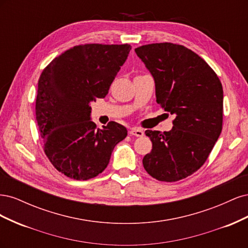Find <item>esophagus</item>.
Here are the masks:
<instances>
[{
  "mask_svg": "<svg viewBox=\"0 0 248 248\" xmlns=\"http://www.w3.org/2000/svg\"><path fill=\"white\" fill-rule=\"evenodd\" d=\"M129 134L130 136H133V137H138V138H141L144 137V131H142L141 129H139V128H131L129 130Z\"/></svg>",
  "mask_w": 248,
  "mask_h": 248,
  "instance_id": "esophagus-1",
  "label": "esophagus"
}]
</instances>
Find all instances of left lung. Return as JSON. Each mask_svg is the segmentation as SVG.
Segmentation results:
<instances>
[{
    "label": "left lung",
    "mask_w": 248,
    "mask_h": 248,
    "mask_svg": "<svg viewBox=\"0 0 248 248\" xmlns=\"http://www.w3.org/2000/svg\"><path fill=\"white\" fill-rule=\"evenodd\" d=\"M134 50L154 78L157 103L175 116L170 131L146 130L152 150L142 164L159 181H179L205 163L220 136L221 82L204 60L183 46L152 43Z\"/></svg>",
    "instance_id": "1"
}]
</instances>
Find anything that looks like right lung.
<instances>
[{"instance_id":"1","label":"right lung","mask_w":248,"mask_h":248,"mask_svg":"<svg viewBox=\"0 0 248 248\" xmlns=\"http://www.w3.org/2000/svg\"><path fill=\"white\" fill-rule=\"evenodd\" d=\"M129 44H84L55 58L38 80L36 120L47 158L74 180L102 172L127 129L111 121L96 129L91 104L104 98L128 57Z\"/></svg>"}]
</instances>
